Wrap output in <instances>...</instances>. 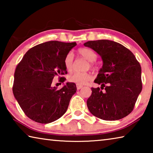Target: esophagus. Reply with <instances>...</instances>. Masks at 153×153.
Listing matches in <instances>:
<instances>
[{"label":"esophagus","instance_id":"1","mask_svg":"<svg viewBox=\"0 0 153 153\" xmlns=\"http://www.w3.org/2000/svg\"><path fill=\"white\" fill-rule=\"evenodd\" d=\"M76 87H77V90H79V89H81L83 86H81V85L77 84V85H76Z\"/></svg>","mask_w":153,"mask_h":153}]
</instances>
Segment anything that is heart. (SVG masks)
I'll return each mask as SVG.
<instances>
[{
    "label": "heart",
    "instance_id": "b5f03b06",
    "mask_svg": "<svg viewBox=\"0 0 153 153\" xmlns=\"http://www.w3.org/2000/svg\"><path fill=\"white\" fill-rule=\"evenodd\" d=\"M80 56L86 59L87 61L90 62V66L91 67H94L93 62L95 61L97 59V55L95 52L89 48H80L77 51ZM74 63V55L72 53H69L65 56L64 59V65L67 71H71L73 67ZM68 81L74 83L78 85H84L90 80L91 76L90 74L85 72V73H74L73 74L69 75L67 77Z\"/></svg>",
    "mask_w": 153,
    "mask_h": 153
}]
</instances>
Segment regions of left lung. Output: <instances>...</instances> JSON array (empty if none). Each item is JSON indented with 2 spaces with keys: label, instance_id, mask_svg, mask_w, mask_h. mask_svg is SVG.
Segmentation results:
<instances>
[{
  "label": "left lung",
  "instance_id": "1",
  "mask_svg": "<svg viewBox=\"0 0 153 153\" xmlns=\"http://www.w3.org/2000/svg\"><path fill=\"white\" fill-rule=\"evenodd\" d=\"M101 56L103 62L87 100L93 115L103 120L114 121L126 117L133 111L142 91L141 67L131 52L121 44L108 40L88 41L84 44ZM107 86H106L105 85Z\"/></svg>",
  "mask_w": 153,
  "mask_h": 153
}]
</instances>
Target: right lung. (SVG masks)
Here are the masks:
<instances>
[{
	"label": "right lung",
	"mask_w": 153,
	"mask_h": 153,
	"mask_svg": "<svg viewBox=\"0 0 153 153\" xmlns=\"http://www.w3.org/2000/svg\"><path fill=\"white\" fill-rule=\"evenodd\" d=\"M76 42L49 41L30 48L14 74L13 92L20 107L31 120L40 123H48L63 116L71 98L76 92L72 82L58 90L52 87L55 76L67 71L64 59ZM61 82L65 78L59 77Z\"/></svg>",
	"instance_id": "obj_1"
}]
</instances>
